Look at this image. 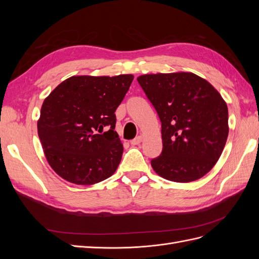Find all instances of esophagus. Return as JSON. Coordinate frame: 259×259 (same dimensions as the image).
<instances>
[{
  "mask_svg": "<svg viewBox=\"0 0 259 259\" xmlns=\"http://www.w3.org/2000/svg\"><path fill=\"white\" fill-rule=\"evenodd\" d=\"M142 140H143V136H137L135 139L131 140V145H132V146L139 145L140 143H142Z\"/></svg>",
  "mask_w": 259,
  "mask_h": 259,
  "instance_id": "1",
  "label": "esophagus"
}]
</instances>
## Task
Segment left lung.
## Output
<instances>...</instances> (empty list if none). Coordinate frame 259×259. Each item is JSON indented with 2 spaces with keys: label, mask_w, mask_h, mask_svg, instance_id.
Here are the masks:
<instances>
[{
  "label": "left lung",
  "mask_w": 259,
  "mask_h": 259,
  "mask_svg": "<svg viewBox=\"0 0 259 259\" xmlns=\"http://www.w3.org/2000/svg\"><path fill=\"white\" fill-rule=\"evenodd\" d=\"M137 81L162 123V153L151 160L175 183L200 179L221 158L228 137V107L221 94L191 72L144 74Z\"/></svg>",
  "instance_id": "left-lung-1"
}]
</instances>
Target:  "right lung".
<instances>
[{
	"label": "right lung",
	"instance_id": "right-lung-1",
	"mask_svg": "<svg viewBox=\"0 0 259 259\" xmlns=\"http://www.w3.org/2000/svg\"><path fill=\"white\" fill-rule=\"evenodd\" d=\"M133 79V74L73 75L44 99L37 134L55 173L83 186L114 174L123 153L114 112Z\"/></svg>",
	"mask_w": 259,
	"mask_h": 259
}]
</instances>
